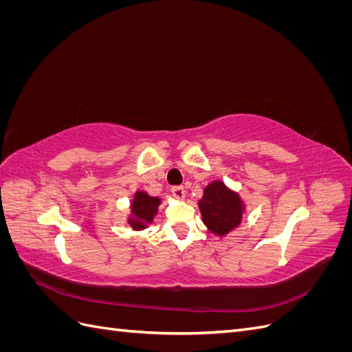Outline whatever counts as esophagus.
I'll list each match as a JSON object with an SVG mask.
<instances>
[{"label": "esophagus", "instance_id": "34e87169", "mask_svg": "<svg viewBox=\"0 0 352 352\" xmlns=\"http://www.w3.org/2000/svg\"><path fill=\"white\" fill-rule=\"evenodd\" d=\"M170 192H172V195L176 198V199H184L185 198V189L182 186H172V189H170Z\"/></svg>", "mask_w": 352, "mask_h": 352}]
</instances>
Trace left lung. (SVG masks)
I'll return each mask as SVG.
<instances>
[{
  "instance_id": "obj_1",
  "label": "left lung",
  "mask_w": 352,
  "mask_h": 352,
  "mask_svg": "<svg viewBox=\"0 0 352 352\" xmlns=\"http://www.w3.org/2000/svg\"><path fill=\"white\" fill-rule=\"evenodd\" d=\"M202 221L211 233L226 235L242 220L243 204L236 192L225 184L216 180L204 189V195L198 202Z\"/></svg>"
}]
</instances>
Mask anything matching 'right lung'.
I'll use <instances>...</instances> for the list:
<instances>
[{"label": "right lung", "mask_w": 352, "mask_h": 352, "mask_svg": "<svg viewBox=\"0 0 352 352\" xmlns=\"http://www.w3.org/2000/svg\"><path fill=\"white\" fill-rule=\"evenodd\" d=\"M160 198L150 197L142 190H138L132 201V217L129 219V225L135 230L145 229L154 220L157 214V208L160 206Z\"/></svg>", "instance_id": "add662e5"}]
</instances>
